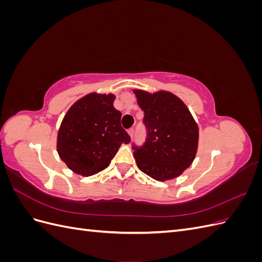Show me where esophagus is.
I'll return each instance as SVG.
<instances>
[{"mask_svg": "<svg viewBox=\"0 0 262 262\" xmlns=\"http://www.w3.org/2000/svg\"><path fill=\"white\" fill-rule=\"evenodd\" d=\"M134 132H136V131H134V129H133V128L129 129V131H128V133H129V136L131 137V139L134 137Z\"/></svg>", "mask_w": 262, "mask_h": 262, "instance_id": "obj_1", "label": "esophagus"}]
</instances>
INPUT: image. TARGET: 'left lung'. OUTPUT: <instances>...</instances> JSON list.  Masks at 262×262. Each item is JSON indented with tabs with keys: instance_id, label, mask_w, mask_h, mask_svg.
<instances>
[{
	"instance_id": "8db88e82",
	"label": "left lung",
	"mask_w": 262,
	"mask_h": 262,
	"mask_svg": "<svg viewBox=\"0 0 262 262\" xmlns=\"http://www.w3.org/2000/svg\"><path fill=\"white\" fill-rule=\"evenodd\" d=\"M144 112L146 138L142 145L133 143L138 167L155 180L181 175L194 160L199 129L187 106L169 92L149 94L134 91Z\"/></svg>"
}]
</instances>
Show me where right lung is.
<instances>
[{
  "label": "right lung",
  "mask_w": 262,
  "mask_h": 262,
  "mask_svg": "<svg viewBox=\"0 0 262 262\" xmlns=\"http://www.w3.org/2000/svg\"><path fill=\"white\" fill-rule=\"evenodd\" d=\"M114 100L113 94H89L63 118L57 148L71 170L82 176L97 173L108 167L122 143H130Z\"/></svg>",
  "instance_id": "1"
}]
</instances>
